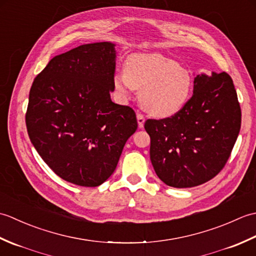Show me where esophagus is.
I'll return each instance as SVG.
<instances>
[{
  "label": "esophagus",
  "instance_id": "obj_1",
  "mask_svg": "<svg viewBox=\"0 0 256 256\" xmlns=\"http://www.w3.org/2000/svg\"><path fill=\"white\" fill-rule=\"evenodd\" d=\"M136 118H138V128H142L144 126V122H145V118L143 114L138 113L136 114Z\"/></svg>",
  "mask_w": 256,
  "mask_h": 256
}]
</instances>
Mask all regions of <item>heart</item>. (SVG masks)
<instances>
[{
    "instance_id": "b5f03b06",
    "label": "heart",
    "mask_w": 256,
    "mask_h": 256,
    "mask_svg": "<svg viewBox=\"0 0 256 256\" xmlns=\"http://www.w3.org/2000/svg\"><path fill=\"white\" fill-rule=\"evenodd\" d=\"M114 89L128 98L140 91V103L156 118H168L182 110L192 96L194 78L187 68L160 54H136L126 59L124 72L114 74Z\"/></svg>"
}]
</instances>
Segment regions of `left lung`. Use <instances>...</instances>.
Masks as SVG:
<instances>
[{
  "label": "left lung",
  "mask_w": 256,
  "mask_h": 256,
  "mask_svg": "<svg viewBox=\"0 0 256 256\" xmlns=\"http://www.w3.org/2000/svg\"><path fill=\"white\" fill-rule=\"evenodd\" d=\"M150 162L162 182L190 188L218 175L241 128V108L226 72L197 74L194 94L170 118L145 122Z\"/></svg>",
  "instance_id": "left-lung-1"
}]
</instances>
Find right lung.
I'll return each instance as SVG.
<instances>
[{
    "label": "right lung",
    "mask_w": 256,
    "mask_h": 256,
    "mask_svg": "<svg viewBox=\"0 0 256 256\" xmlns=\"http://www.w3.org/2000/svg\"><path fill=\"white\" fill-rule=\"evenodd\" d=\"M114 46L94 42L55 56L30 91L25 120L32 144L56 175L78 186L104 182L138 128L133 108L110 96Z\"/></svg>",
    "instance_id": "obj_1"
}]
</instances>
